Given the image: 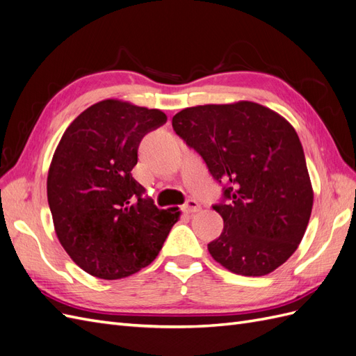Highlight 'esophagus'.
Returning a JSON list of instances; mask_svg holds the SVG:
<instances>
[{"instance_id":"1","label":"esophagus","mask_w":356,"mask_h":356,"mask_svg":"<svg viewBox=\"0 0 356 356\" xmlns=\"http://www.w3.org/2000/svg\"><path fill=\"white\" fill-rule=\"evenodd\" d=\"M182 209H184V212L187 213H195V212H199L200 211V204L196 202V200H187L184 207H182Z\"/></svg>"}]
</instances>
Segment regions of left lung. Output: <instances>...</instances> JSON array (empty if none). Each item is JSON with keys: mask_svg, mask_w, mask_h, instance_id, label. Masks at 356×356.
I'll return each instance as SVG.
<instances>
[{"mask_svg": "<svg viewBox=\"0 0 356 356\" xmlns=\"http://www.w3.org/2000/svg\"><path fill=\"white\" fill-rule=\"evenodd\" d=\"M177 135L224 181V221L208 245L232 273L264 276L296 252L310 220L314 188L297 132L281 114L251 101L184 108L172 118Z\"/></svg>", "mask_w": 356, "mask_h": 356, "instance_id": "8db88e82", "label": "left lung"}]
</instances>
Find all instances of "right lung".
Wrapping results in <instances>:
<instances>
[{
  "label": "right lung",
  "mask_w": 356,
  "mask_h": 356,
  "mask_svg": "<svg viewBox=\"0 0 356 356\" xmlns=\"http://www.w3.org/2000/svg\"><path fill=\"white\" fill-rule=\"evenodd\" d=\"M166 114L120 99L90 105L63 132L50 161L47 200L55 232L71 260L114 281L152 263L178 220V208L143 199L132 177L138 147Z\"/></svg>",
  "instance_id": "add662e5"
}]
</instances>
